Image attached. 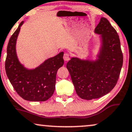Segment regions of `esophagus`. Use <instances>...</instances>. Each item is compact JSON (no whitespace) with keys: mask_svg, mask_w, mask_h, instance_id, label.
I'll list each match as a JSON object with an SVG mask.
<instances>
[{"mask_svg":"<svg viewBox=\"0 0 132 132\" xmlns=\"http://www.w3.org/2000/svg\"><path fill=\"white\" fill-rule=\"evenodd\" d=\"M63 59H64V61L65 62L69 61L70 56H69V54H67V53L64 54V55H63Z\"/></svg>","mask_w":132,"mask_h":132,"instance_id":"esophagus-1","label":"esophagus"}]
</instances>
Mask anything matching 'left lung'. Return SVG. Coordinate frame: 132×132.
<instances>
[{
    "label": "left lung",
    "mask_w": 132,
    "mask_h": 132,
    "mask_svg": "<svg viewBox=\"0 0 132 132\" xmlns=\"http://www.w3.org/2000/svg\"><path fill=\"white\" fill-rule=\"evenodd\" d=\"M94 33L100 35L96 59L71 57L67 63L76 94L87 100L103 97L114 87L123 63L119 37L108 19L101 18Z\"/></svg>",
    "instance_id": "1"
}]
</instances>
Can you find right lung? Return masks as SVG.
<instances>
[{"mask_svg":"<svg viewBox=\"0 0 132 132\" xmlns=\"http://www.w3.org/2000/svg\"><path fill=\"white\" fill-rule=\"evenodd\" d=\"M22 21L10 39L7 46L5 71L14 90L24 100L30 102H44L54 92L56 73L63 66V52L48 58L34 69L25 67L19 61L16 53V42Z\"/></svg>","mask_w":132,"mask_h":132,"instance_id":"right-lung-1","label":"right lung"}]
</instances>
